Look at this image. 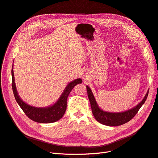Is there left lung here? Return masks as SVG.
<instances>
[{"mask_svg": "<svg viewBox=\"0 0 158 158\" xmlns=\"http://www.w3.org/2000/svg\"><path fill=\"white\" fill-rule=\"evenodd\" d=\"M86 88L88 96L91 105V108H92V111L94 117L96 119L97 121L102 124V125L111 127L122 125L123 124H125L126 123L130 121L136 115L140 107L142 106V105L146 102L148 92H149V91H148L144 98L142 99V101L134 108L122 113H109L103 111V110L98 107L92 90L90 89L88 85L86 86Z\"/></svg>", "mask_w": 158, "mask_h": 158, "instance_id": "1", "label": "left lung"}]
</instances>
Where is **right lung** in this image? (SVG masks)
Wrapping results in <instances>:
<instances>
[{
  "label": "right lung",
  "mask_w": 158,
  "mask_h": 158,
  "mask_svg": "<svg viewBox=\"0 0 158 158\" xmlns=\"http://www.w3.org/2000/svg\"><path fill=\"white\" fill-rule=\"evenodd\" d=\"M82 82V80L81 78H78L73 81L67 85L59 99L53 106L45 108H38L29 106L20 99L17 92L15 82H14V72L13 69H12V87L14 98L27 117L37 123H54L59 121V119L63 117L66 111V106H67L66 102H67V98L71 90L73 89L76 85L81 84Z\"/></svg>",
  "instance_id": "add662e5"
}]
</instances>
